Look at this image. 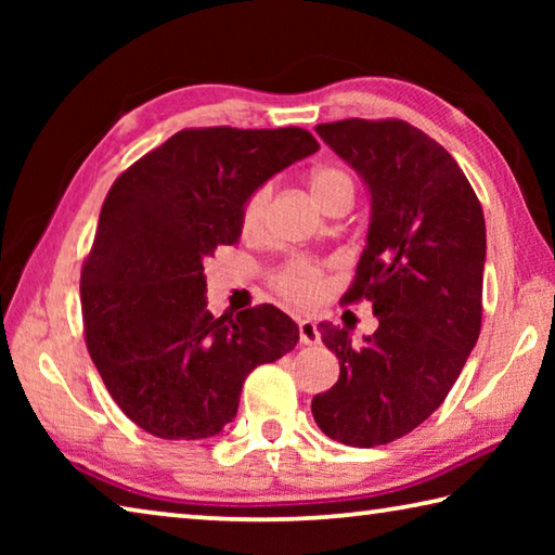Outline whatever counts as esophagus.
Wrapping results in <instances>:
<instances>
[{
	"label": "esophagus",
	"instance_id": "obj_1",
	"mask_svg": "<svg viewBox=\"0 0 555 555\" xmlns=\"http://www.w3.org/2000/svg\"><path fill=\"white\" fill-rule=\"evenodd\" d=\"M298 337L300 345H318L321 343V333H318V325L313 321H298Z\"/></svg>",
	"mask_w": 555,
	"mask_h": 555
}]
</instances>
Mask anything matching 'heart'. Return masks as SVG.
Segmentation results:
<instances>
[{
  "instance_id": "b5f03b06",
  "label": "heart",
  "mask_w": 555,
  "mask_h": 555,
  "mask_svg": "<svg viewBox=\"0 0 555 555\" xmlns=\"http://www.w3.org/2000/svg\"><path fill=\"white\" fill-rule=\"evenodd\" d=\"M311 191H313V198L321 203L323 198H327V195H333L337 191L354 193V183L350 176L340 171V168L323 166V168H315V171L311 173ZM269 193H271L269 185H259L257 191L251 193L247 201H244V208H242V230L244 232H255L261 224V220H264ZM274 284L281 294H286L288 298L313 300L323 288L321 269H318L313 261H308V259H296V261H291L288 267L279 271Z\"/></svg>"
}]
</instances>
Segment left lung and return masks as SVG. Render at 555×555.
I'll list each match as a JSON object with an SVG mask.
<instances>
[{
    "label": "left lung",
    "mask_w": 555,
    "mask_h": 555,
    "mask_svg": "<svg viewBox=\"0 0 555 555\" xmlns=\"http://www.w3.org/2000/svg\"><path fill=\"white\" fill-rule=\"evenodd\" d=\"M318 134L370 195V228L345 300H372L379 327L352 345L321 323L340 379L311 411L345 446L391 443L424 424L480 335L487 232L480 201L443 146L401 119H343Z\"/></svg>",
    "instance_id": "1"
}]
</instances>
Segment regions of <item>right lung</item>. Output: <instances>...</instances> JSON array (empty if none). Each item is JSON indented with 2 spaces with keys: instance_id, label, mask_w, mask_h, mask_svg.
<instances>
[{
  "instance_id": "obj_1",
  "label": "right lung",
  "mask_w": 555,
  "mask_h": 555,
  "mask_svg": "<svg viewBox=\"0 0 555 555\" xmlns=\"http://www.w3.org/2000/svg\"><path fill=\"white\" fill-rule=\"evenodd\" d=\"M318 152L306 129H183L109 188L80 300L92 362L146 434L203 440L234 421L242 384L294 350L274 306L215 318L203 261L240 242L244 201Z\"/></svg>"
}]
</instances>
